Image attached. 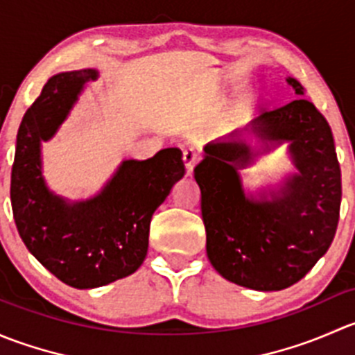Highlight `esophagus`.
I'll use <instances>...</instances> for the list:
<instances>
[{
    "label": "esophagus",
    "instance_id": "esophagus-1",
    "mask_svg": "<svg viewBox=\"0 0 355 355\" xmlns=\"http://www.w3.org/2000/svg\"><path fill=\"white\" fill-rule=\"evenodd\" d=\"M199 155L194 151V149H185L184 151V164H185V171H187V175H192V171H194L196 164L199 163Z\"/></svg>",
    "mask_w": 355,
    "mask_h": 355
}]
</instances>
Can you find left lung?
Masks as SVG:
<instances>
[{"label":"left lung","mask_w":355,"mask_h":355,"mask_svg":"<svg viewBox=\"0 0 355 355\" xmlns=\"http://www.w3.org/2000/svg\"><path fill=\"white\" fill-rule=\"evenodd\" d=\"M297 94L304 87L287 78ZM266 144L288 141L299 173L273 199L247 198L237 170L252 159L241 132L206 146L196 166L206 250L214 270L252 290H284L306 277L331 245L340 216L342 175L327 118L304 98L252 120Z\"/></svg>","instance_id":"obj_1"}]
</instances>
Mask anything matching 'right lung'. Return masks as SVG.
Returning <instances> with one entry per match:
<instances>
[{"label": "right lung", "instance_id": "1", "mask_svg": "<svg viewBox=\"0 0 355 355\" xmlns=\"http://www.w3.org/2000/svg\"><path fill=\"white\" fill-rule=\"evenodd\" d=\"M96 77L98 71L85 68L49 78L20 123L10 185L25 247L73 288L103 287L141 266L153 214L185 175L182 151L168 148L146 161H123L101 194L85 202L68 204L48 191L41 141L55 135L82 85Z\"/></svg>", "mask_w": 355, "mask_h": 355}]
</instances>
